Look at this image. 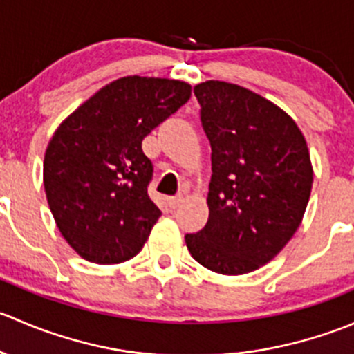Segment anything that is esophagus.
Masks as SVG:
<instances>
[{"label": "esophagus", "instance_id": "1", "mask_svg": "<svg viewBox=\"0 0 354 354\" xmlns=\"http://www.w3.org/2000/svg\"><path fill=\"white\" fill-rule=\"evenodd\" d=\"M181 202H183V198H181V197H171V198H167V205H169L171 209H176V207H180Z\"/></svg>", "mask_w": 354, "mask_h": 354}]
</instances>
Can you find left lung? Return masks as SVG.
<instances>
[{
  "instance_id": "left-lung-1",
  "label": "left lung",
  "mask_w": 354,
  "mask_h": 354,
  "mask_svg": "<svg viewBox=\"0 0 354 354\" xmlns=\"http://www.w3.org/2000/svg\"><path fill=\"white\" fill-rule=\"evenodd\" d=\"M194 92L212 178L207 224L185 241L205 269L241 276L270 262L301 224L313 183L308 145L286 111L241 85L205 80Z\"/></svg>"
}]
</instances>
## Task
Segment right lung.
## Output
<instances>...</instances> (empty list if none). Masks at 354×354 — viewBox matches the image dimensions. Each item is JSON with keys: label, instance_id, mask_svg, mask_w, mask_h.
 <instances>
[{"label": "right lung", "instance_id": "right-lung-1", "mask_svg": "<svg viewBox=\"0 0 354 354\" xmlns=\"http://www.w3.org/2000/svg\"><path fill=\"white\" fill-rule=\"evenodd\" d=\"M174 78L121 77L59 123L44 154L46 198L66 243L94 263L133 259L160 210L149 198L142 140L190 99Z\"/></svg>", "mask_w": 354, "mask_h": 354}]
</instances>
